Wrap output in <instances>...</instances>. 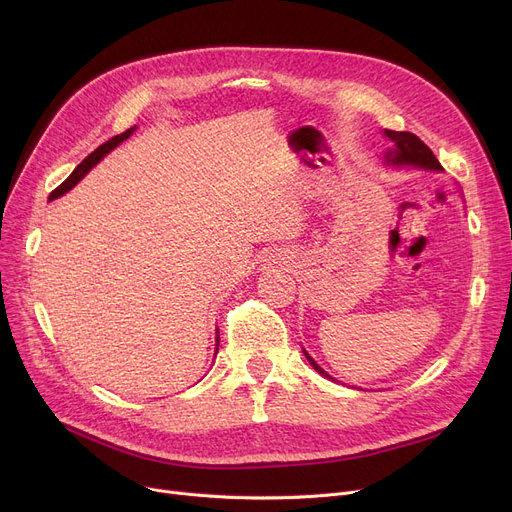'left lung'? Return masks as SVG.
Returning a JSON list of instances; mask_svg holds the SVG:
<instances>
[{"mask_svg": "<svg viewBox=\"0 0 512 512\" xmlns=\"http://www.w3.org/2000/svg\"><path fill=\"white\" fill-rule=\"evenodd\" d=\"M386 137L390 141L396 143V149L388 153V161H392V164H413V166H419V168H425V170H442L440 161L436 159V155L432 153V149H429L417 134L413 132H396V130H386ZM307 355V353H305ZM309 363L324 375V378H330V375L321 369L309 355H307Z\"/></svg>", "mask_w": 512, "mask_h": 512, "instance_id": "obj_1", "label": "left lung"}]
</instances>
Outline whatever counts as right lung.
Wrapping results in <instances>:
<instances>
[{
    "label": "right lung",
    "instance_id": "right-lung-1",
    "mask_svg": "<svg viewBox=\"0 0 512 512\" xmlns=\"http://www.w3.org/2000/svg\"><path fill=\"white\" fill-rule=\"evenodd\" d=\"M132 130L134 128H130V130H126V132H122V134H118V137H114V139H110V141H105L101 147H97L91 155H87L83 161H80V164L74 168V172L58 186V188H53V191H51V195H49V201L51 199H58L60 195H64V193H68L70 191V188L80 180V178H83L95 164H97V161L105 155V153H110L114 147H118L124 139H128L130 137V134H132ZM220 344V342H218Z\"/></svg>",
    "mask_w": 512,
    "mask_h": 512
}]
</instances>
